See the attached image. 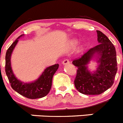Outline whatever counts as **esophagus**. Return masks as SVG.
I'll return each instance as SVG.
<instances>
[{"instance_id":"34e87169","label":"esophagus","mask_w":123,"mask_h":123,"mask_svg":"<svg viewBox=\"0 0 123 123\" xmlns=\"http://www.w3.org/2000/svg\"><path fill=\"white\" fill-rule=\"evenodd\" d=\"M69 63H70V62L69 61V60H65L63 61V62H62V64L63 65H68V64H69Z\"/></svg>"}]
</instances>
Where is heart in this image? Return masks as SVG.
<instances>
[{"mask_svg": "<svg viewBox=\"0 0 123 123\" xmlns=\"http://www.w3.org/2000/svg\"><path fill=\"white\" fill-rule=\"evenodd\" d=\"M78 44V41H77L76 39H71V41H70V44H71L72 46L73 47L76 46V45H77V44Z\"/></svg>", "mask_w": 123, "mask_h": 123, "instance_id": "obj_1", "label": "heart"}]
</instances>
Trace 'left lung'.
I'll list each match as a JSON object with an SVG mask.
<instances>
[{
  "instance_id": "left-lung-1",
  "label": "left lung",
  "mask_w": 123,
  "mask_h": 123,
  "mask_svg": "<svg viewBox=\"0 0 123 123\" xmlns=\"http://www.w3.org/2000/svg\"><path fill=\"white\" fill-rule=\"evenodd\" d=\"M98 45L91 49L72 63L78 67L74 86L81 94L99 95L112 86L117 67L115 47L104 34L97 31ZM92 60L98 65L96 70L91 72L88 65Z\"/></svg>"
}]
</instances>
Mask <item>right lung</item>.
<instances>
[{
	"label": "right lung",
	"instance_id": "1",
	"mask_svg": "<svg viewBox=\"0 0 123 123\" xmlns=\"http://www.w3.org/2000/svg\"><path fill=\"white\" fill-rule=\"evenodd\" d=\"M24 34L18 37L15 42L6 50L5 55V73L8 77L11 87L13 89L23 96L31 99L39 98L46 96L50 92L52 87V78L58 69L59 65L55 64L49 67L36 80L31 82H24L15 76L11 65V56L15 46L20 37Z\"/></svg>",
	"mask_w": 123,
	"mask_h": 123
}]
</instances>
